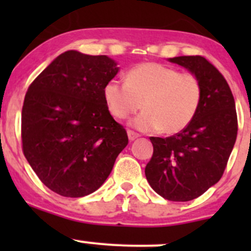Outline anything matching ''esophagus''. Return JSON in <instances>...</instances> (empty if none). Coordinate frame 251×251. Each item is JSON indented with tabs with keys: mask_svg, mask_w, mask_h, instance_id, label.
<instances>
[{
	"mask_svg": "<svg viewBox=\"0 0 251 251\" xmlns=\"http://www.w3.org/2000/svg\"><path fill=\"white\" fill-rule=\"evenodd\" d=\"M127 135H128V140L130 141L136 140V138H138L141 136L140 133L135 132V131H132V130H127Z\"/></svg>",
	"mask_w": 251,
	"mask_h": 251,
	"instance_id": "34e87169",
	"label": "esophagus"
}]
</instances>
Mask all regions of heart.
<instances>
[{"label": "heart", "mask_w": 251, "mask_h": 251, "mask_svg": "<svg viewBox=\"0 0 251 251\" xmlns=\"http://www.w3.org/2000/svg\"><path fill=\"white\" fill-rule=\"evenodd\" d=\"M103 96L115 118H127L143 105L146 110L131 121L135 127L175 135L196 116L203 98V86L191 73H181L159 63H142L128 70L126 82L108 81Z\"/></svg>", "instance_id": "obj_1"}]
</instances>
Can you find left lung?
<instances>
[{"label": "left lung", "mask_w": 251, "mask_h": 251, "mask_svg": "<svg viewBox=\"0 0 251 251\" xmlns=\"http://www.w3.org/2000/svg\"><path fill=\"white\" fill-rule=\"evenodd\" d=\"M170 62L201 80L203 98L192 123L170 137H151L153 155L146 166L151 188L171 201L198 198L220 181L237 140L238 119L232 91L224 75L201 55Z\"/></svg>", "instance_id": "obj_1"}]
</instances>
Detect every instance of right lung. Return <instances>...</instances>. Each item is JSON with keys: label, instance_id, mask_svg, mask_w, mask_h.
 Here are the masks:
<instances>
[{"label": "right lung", "instance_id": "add662e5", "mask_svg": "<svg viewBox=\"0 0 251 251\" xmlns=\"http://www.w3.org/2000/svg\"><path fill=\"white\" fill-rule=\"evenodd\" d=\"M119 72L107 55L67 50L27 88L22 110L23 153L40 181L63 197L97 191L127 146L103 96Z\"/></svg>", "mask_w": 251, "mask_h": 251}]
</instances>
